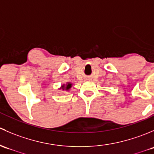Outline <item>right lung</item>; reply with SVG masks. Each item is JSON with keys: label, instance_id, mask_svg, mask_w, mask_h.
Masks as SVG:
<instances>
[{"label": "right lung", "instance_id": "obj_1", "mask_svg": "<svg viewBox=\"0 0 154 154\" xmlns=\"http://www.w3.org/2000/svg\"><path fill=\"white\" fill-rule=\"evenodd\" d=\"M71 86H72V84H71V83H66V85L63 84L60 88H62L63 90H66V91H68V90H69L70 88H71Z\"/></svg>", "mask_w": 154, "mask_h": 154}]
</instances>
